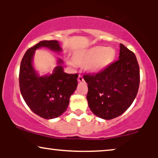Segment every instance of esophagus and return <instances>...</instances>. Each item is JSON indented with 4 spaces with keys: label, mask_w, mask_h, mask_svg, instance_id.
I'll return each instance as SVG.
<instances>
[{
    "label": "esophagus",
    "mask_w": 158,
    "mask_h": 158,
    "mask_svg": "<svg viewBox=\"0 0 158 158\" xmlns=\"http://www.w3.org/2000/svg\"><path fill=\"white\" fill-rule=\"evenodd\" d=\"M77 81H78V82H83L84 79H83V76H82V75H79L78 77H77Z\"/></svg>",
    "instance_id": "34e87169"
}]
</instances>
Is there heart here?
I'll list each match as a JSON object with an SVG mask.
<instances>
[{"mask_svg": "<svg viewBox=\"0 0 158 158\" xmlns=\"http://www.w3.org/2000/svg\"><path fill=\"white\" fill-rule=\"evenodd\" d=\"M115 49L104 46H94L85 50L75 53L73 56L74 63L86 65L92 73H99L113 63L116 58ZM73 64V63H70Z\"/></svg>", "mask_w": 158, "mask_h": 158, "instance_id": "obj_1", "label": "heart"}]
</instances>
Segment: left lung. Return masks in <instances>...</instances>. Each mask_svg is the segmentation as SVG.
I'll use <instances>...</instances> for the list:
<instances>
[{"label": "left lung", "mask_w": 158, "mask_h": 158, "mask_svg": "<svg viewBox=\"0 0 158 158\" xmlns=\"http://www.w3.org/2000/svg\"><path fill=\"white\" fill-rule=\"evenodd\" d=\"M87 101L95 115L112 119L131 105L139 86V67L135 53L120 44L117 61L97 73H86Z\"/></svg>", "instance_id": "left-lung-1"}]
</instances>
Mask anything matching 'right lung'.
Masks as SVG:
<instances>
[{
  "mask_svg": "<svg viewBox=\"0 0 158 158\" xmlns=\"http://www.w3.org/2000/svg\"><path fill=\"white\" fill-rule=\"evenodd\" d=\"M47 47L55 52L62 51L56 40L40 42L26 52L21 62L19 70V87L23 100L29 109L46 119L57 118L66 111L70 98L76 89L78 74L64 73L58 60V66L52 74L40 76L32 65L36 49Z\"/></svg>",
  "mask_w": 158,
  "mask_h": 158,
  "instance_id": "obj_1",
  "label": "right lung"
}]
</instances>
